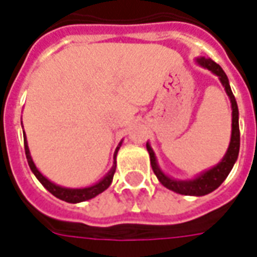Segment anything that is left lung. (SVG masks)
<instances>
[{
	"label": "left lung",
	"instance_id": "left-lung-1",
	"mask_svg": "<svg viewBox=\"0 0 257 257\" xmlns=\"http://www.w3.org/2000/svg\"><path fill=\"white\" fill-rule=\"evenodd\" d=\"M196 62L203 68L211 70L214 75L219 77L220 83L225 87V91L227 96L230 98V103H231V138H230V144L227 151H226L225 157L222 158L216 166L211 167L210 170L201 173L197 177H195L193 180H174L167 177L165 173L161 170V167L158 166L157 158L154 154L151 146L147 143V151L150 154V161H151V166L155 173L157 178L161 181L163 187H166L167 189L180 193V195H187V196H204L208 195L212 191H215L216 188L219 187L222 182L225 181L226 177L229 176L230 170L234 166L235 161L238 158V153H240V126H238V106L235 102V98L231 88H230L229 79L223 72V69L220 68L215 61H212L211 58H204L200 57L197 58Z\"/></svg>",
	"mask_w": 257,
	"mask_h": 257
}]
</instances>
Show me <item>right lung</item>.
Returning <instances> with one entry per match:
<instances>
[{"mask_svg":"<svg viewBox=\"0 0 257 257\" xmlns=\"http://www.w3.org/2000/svg\"><path fill=\"white\" fill-rule=\"evenodd\" d=\"M24 135V150H26V157H27L28 165H30V169L32 170V173L35 174L39 182H41L43 187L46 188L47 191L50 192L51 195H54L56 197L61 199V200L68 201V203H80V201L90 200L92 197L98 196L99 193H102L103 191H106L107 188L110 187V184L113 181V176L115 173V166H117V162H115V157H117V153H118L119 147H121V143L118 144V147L115 148V153H114V162L113 166L110 169V172L106 174V176L100 180L99 182H96L95 185L88 188H64L60 187V185H56L54 182H51L50 180H47L46 177L43 176L39 170L35 166V163L32 161L31 155H30V148H28L27 144V139H26V134L23 132Z\"/></svg>","mask_w":257,"mask_h":257,"instance_id":"right-lung-1","label":"right lung"}]
</instances>
